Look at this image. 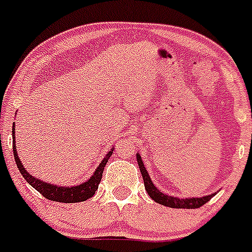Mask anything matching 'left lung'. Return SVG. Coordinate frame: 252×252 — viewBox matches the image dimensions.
I'll return each mask as SVG.
<instances>
[{"label":"left lung","mask_w":252,"mask_h":252,"mask_svg":"<svg viewBox=\"0 0 252 252\" xmlns=\"http://www.w3.org/2000/svg\"><path fill=\"white\" fill-rule=\"evenodd\" d=\"M136 159H137V164H139L140 171H141L142 179H144V184H145V189L148 194L150 195V198L153 201H155L157 203L162 204V206L170 207V208H187V209H194V208H199L203 204H206L207 202L216 194H209L206 195V197L202 198H178V197H173V195H168L164 194L157 188V187L154 186L153 182H151V178L149 177V173L146 171L145 165H144V161H142L141 157H140V154H136Z\"/></svg>","instance_id":"obj_1"}]
</instances>
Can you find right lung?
Here are the masks:
<instances>
[{"label":"right lung","instance_id":"1","mask_svg":"<svg viewBox=\"0 0 252 252\" xmlns=\"http://www.w3.org/2000/svg\"><path fill=\"white\" fill-rule=\"evenodd\" d=\"M12 148H13V157H15V161H16V165L19 168L21 175L26 179L29 184L31 187H34L40 194H43L46 199L54 202H62V203H77V202H84L87 199H90L91 197H93L95 193V190L98 189V184L102 179V173H103V169L106 166L107 161L111 158L113 153V148L111 149L108 153H107L106 157L103 158L99 165L97 166L95 171L93 173L92 177L90 179L84 182V183L79 184V186L74 187H59L55 186V184L46 183L43 180L37 179V178L32 177L28 173L22 162L20 161V158L17 155V149L16 144H15V125L12 126Z\"/></svg>","mask_w":252,"mask_h":252}]
</instances>
